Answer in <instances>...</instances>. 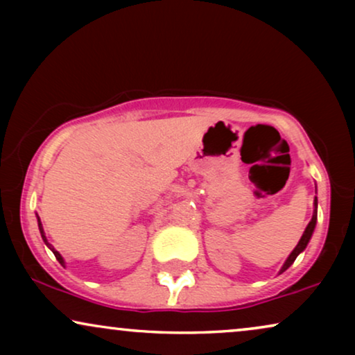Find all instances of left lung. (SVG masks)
I'll return each mask as SVG.
<instances>
[{
	"label": "left lung",
	"instance_id": "1",
	"mask_svg": "<svg viewBox=\"0 0 355 355\" xmlns=\"http://www.w3.org/2000/svg\"><path fill=\"white\" fill-rule=\"evenodd\" d=\"M315 223H317V198H315V211H313L312 220H310V223L307 225V227H305V231H304L302 237H300L299 244L295 245V249H294L293 252H291V255L288 257V260H286V263L283 265V268H281V273H283L284 270H288L289 266L294 263V260L297 259V255L300 254V252H302V250L305 249V247H307L309 241H310V237H312V232H313V230H315Z\"/></svg>",
	"mask_w": 355,
	"mask_h": 355
}]
</instances>
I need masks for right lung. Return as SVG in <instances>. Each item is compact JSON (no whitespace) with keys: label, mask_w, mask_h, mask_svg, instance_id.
Listing matches in <instances>:
<instances>
[{"label":"right lung","mask_w":355,"mask_h":355,"mask_svg":"<svg viewBox=\"0 0 355 355\" xmlns=\"http://www.w3.org/2000/svg\"><path fill=\"white\" fill-rule=\"evenodd\" d=\"M37 218H38V216H37ZM38 230H40V234H42V239H43V242H45V244H46L48 247H50V249H51V252H53V254H55V257H56V260H58V261H60V263H61L62 266H64V260H62V257L60 255V252H56L55 249H53V245L50 244V242H48V241H46V236H45V232H43V227H42L40 218H38Z\"/></svg>","instance_id":"1"}]
</instances>
